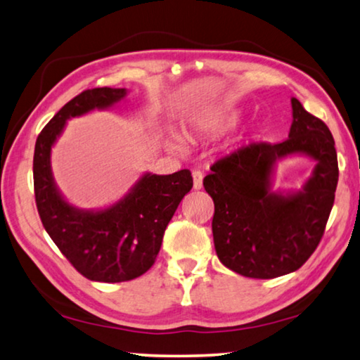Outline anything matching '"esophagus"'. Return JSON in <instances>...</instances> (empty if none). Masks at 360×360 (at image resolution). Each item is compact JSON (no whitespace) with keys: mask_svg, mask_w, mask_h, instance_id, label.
I'll use <instances>...</instances> for the list:
<instances>
[{"mask_svg":"<svg viewBox=\"0 0 360 360\" xmlns=\"http://www.w3.org/2000/svg\"><path fill=\"white\" fill-rule=\"evenodd\" d=\"M192 178H193V188L195 191H200V188L203 187V173L198 172V169H195L192 173Z\"/></svg>","mask_w":360,"mask_h":360,"instance_id":"1","label":"esophagus"}]
</instances>
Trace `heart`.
Instances as JSON below:
<instances>
[{"instance_id":"heart-1","label":"heart","mask_w":360,"mask_h":360,"mask_svg":"<svg viewBox=\"0 0 360 360\" xmlns=\"http://www.w3.org/2000/svg\"><path fill=\"white\" fill-rule=\"evenodd\" d=\"M240 119V114L236 111H217L211 112L205 117V129L212 133H222L227 131L231 127L236 125V122ZM168 144L173 148H181V138L174 133L168 135Z\"/></svg>"}]
</instances>
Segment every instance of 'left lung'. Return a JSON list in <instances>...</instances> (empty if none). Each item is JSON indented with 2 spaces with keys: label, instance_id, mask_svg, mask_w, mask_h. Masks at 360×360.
<instances>
[{
  "label": "left lung",
  "instance_id": "1",
  "mask_svg": "<svg viewBox=\"0 0 360 360\" xmlns=\"http://www.w3.org/2000/svg\"><path fill=\"white\" fill-rule=\"evenodd\" d=\"M283 143H254L221 158L203 181L214 202L212 238L219 260L241 276L270 279L300 268L324 235L338 182L330 130L297 98ZM302 155L315 162L298 191H273L276 162Z\"/></svg>",
  "mask_w": 360,
  "mask_h": 360
}]
</instances>
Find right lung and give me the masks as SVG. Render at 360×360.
Listing matches in <instances>:
<instances>
[{"mask_svg": "<svg viewBox=\"0 0 360 360\" xmlns=\"http://www.w3.org/2000/svg\"><path fill=\"white\" fill-rule=\"evenodd\" d=\"M127 94V89L111 87L79 94L53 115L34 146V197L41 222L71 265L90 281H130L148 271L168 222L193 186L191 172L181 169L173 174L144 173L106 208L81 210L63 197L53 179L51 154L66 122L112 108Z\"/></svg>", "mask_w": 360, "mask_h": 360, "instance_id": "add662e5", "label": "right lung"}]
</instances>
